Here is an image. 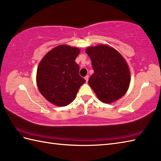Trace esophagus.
Instances as JSON below:
<instances>
[{"label": "esophagus", "mask_w": 161, "mask_h": 161, "mask_svg": "<svg viewBox=\"0 0 161 161\" xmlns=\"http://www.w3.org/2000/svg\"><path fill=\"white\" fill-rule=\"evenodd\" d=\"M85 80H86V82H87L88 79H89V77H88V76H86L85 77Z\"/></svg>", "instance_id": "1"}]
</instances>
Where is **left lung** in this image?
<instances>
[{
    "label": "left lung",
    "instance_id": "8db88e82",
    "mask_svg": "<svg viewBox=\"0 0 161 161\" xmlns=\"http://www.w3.org/2000/svg\"><path fill=\"white\" fill-rule=\"evenodd\" d=\"M86 53L94 69L88 83L98 98L107 103L120 99L130 83V71L124 58L106 45L87 48Z\"/></svg>",
    "mask_w": 161,
    "mask_h": 161
}]
</instances>
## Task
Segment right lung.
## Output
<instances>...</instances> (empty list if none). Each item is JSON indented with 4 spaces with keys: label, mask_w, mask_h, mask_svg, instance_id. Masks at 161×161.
Here are the masks:
<instances>
[{
    "label": "right lung",
    "mask_w": 161,
    "mask_h": 161,
    "mask_svg": "<svg viewBox=\"0 0 161 161\" xmlns=\"http://www.w3.org/2000/svg\"><path fill=\"white\" fill-rule=\"evenodd\" d=\"M79 53L78 48L60 45L49 51L40 62L37 71V87L49 102L67 106L85 83L75 62Z\"/></svg>",
    "instance_id": "add662e5"
}]
</instances>
